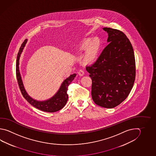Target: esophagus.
<instances>
[{
  "label": "esophagus",
  "mask_w": 156,
  "mask_h": 156,
  "mask_svg": "<svg viewBox=\"0 0 156 156\" xmlns=\"http://www.w3.org/2000/svg\"><path fill=\"white\" fill-rule=\"evenodd\" d=\"M78 74L80 75V76H83L84 74V72L83 69H80V70L78 71Z\"/></svg>",
  "instance_id": "obj_1"
}]
</instances>
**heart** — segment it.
Instances as JSON below:
<instances>
[{"label": "heart", "instance_id": "obj_1", "mask_svg": "<svg viewBox=\"0 0 156 156\" xmlns=\"http://www.w3.org/2000/svg\"><path fill=\"white\" fill-rule=\"evenodd\" d=\"M101 43L98 38H87L82 42L80 46V51L86 50L84 55V61L87 63H94L99 55Z\"/></svg>", "mask_w": 156, "mask_h": 156}]
</instances>
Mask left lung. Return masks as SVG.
Returning <instances> with one entry per match:
<instances>
[{"instance_id": "left-lung-1", "label": "left lung", "mask_w": 156, "mask_h": 156, "mask_svg": "<svg viewBox=\"0 0 156 156\" xmlns=\"http://www.w3.org/2000/svg\"><path fill=\"white\" fill-rule=\"evenodd\" d=\"M103 29L108 34L109 44L86 70L92 80L94 103L111 109L125 100L132 89L135 80V59L132 44L125 34L110 27Z\"/></svg>"}]
</instances>
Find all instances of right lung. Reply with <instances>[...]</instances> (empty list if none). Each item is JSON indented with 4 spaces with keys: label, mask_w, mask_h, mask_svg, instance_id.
<instances>
[{
    "label": "right lung",
    "mask_w": 156,
    "mask_h": 156,
    "mask_svg": "<svg viewBox=\"0 0 156 156\" xmlns=\"http://www.w3.org/2000/svg\"><path fill=\"white\" fill-rule=\"evenodd\" d=\"M27 40L26 39L21 44L20 48L19 51L16 59V78L18 80V84L20 89L21 92L23 94V97L29 103L34 106L36 108L40 110L43 112H57L59 110L62 109L66 105L67 102L68 96L67 94V90L68 85L70 84L74 78L76 76V74H71L68 76L67 78L63 80L62 84L59 87V89L57 91L56 94L53 95L52 97L51 98L47 100L44 101H39L35 100L31 97L29 94H27L25 87H24L23 80L21 76L20 72L19 70V60L21 54L23 52L24 47L27 44Z\"/></svg>",
    "instance_id": "right-lung-1"
}]
</instances>
